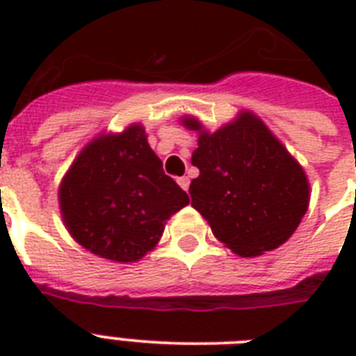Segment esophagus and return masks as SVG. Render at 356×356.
Listing matches in <instances>:
<instances>
[{
    "mask_svg": "<svg viewBox=\"0 0 356 356\" xmlns=\"http://www.w3.org/2000/svg\"><path fill=\"white\" fill-rule=\"evenodd\" d=\"M177 183H179V186H181V188L188 192V186H190V179L188 177H179Z\"/></svg>",
    "mask_w": 356,
    "mask_h": 356,
    "instance_id": "obj_1",
    "label": "esophagus"
}]
</instances>
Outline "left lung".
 <instances>
[{
	"mask_svg": "<svg viewBox=\"0 0 356 356\" xmlns=\"http://www.w3.org/2000/svg\"><path fill=\"white\" fill-rule=\"evenodd\" d=\"M184 125L200 131L192 207L214 236L242 257L286 242L309 207V181L281 142L251 113L212 134L195 118H184Z\"/></svg>",
	"mask_w": 356,
	"mask_h": 356,
	"instance_id": "1",
	"label": "left lung"
}]
</instances>
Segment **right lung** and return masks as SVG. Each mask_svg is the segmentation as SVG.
<instances>
[{
  "mask_svg": "<svg viewBox=\"0 0 356 356\" xmlns=\"http://www.w3.org/2000/svg\"><path fill=\"white\" fill-rule=\"evenodd\" d=\"M58 201L72 236L116 262L142 259L161 240L168 218L190 203L140 125L86 145L64 177Z\"/></svg>",
  "mask_w": 356,
  "mask_h": 356,
  "instance_id": "add662e5",
  "label": "right lung"
}]
</instances>
